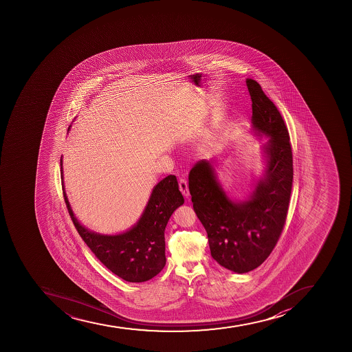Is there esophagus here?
<instances>
[{
	"label": "esophagus",
	"instance_id": "esophagus-1",
	"mask_svg": "<svg viewBox=\"0 0 352 352\" xmlns=\"http://www.w3.org/2000/svg\"><path fill=\"white\" fill-rule=\"evenodd\" d=\"M179 189H180L181 192H182V195L186 198L189 197V188H188V182L186 179L181 177L180 180H179Z\"/></svg>",
	"mask_w": 352,
	"mask_h": 352
}]
</instances>
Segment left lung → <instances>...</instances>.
Segmentation results:
<instances>
[{
    "instance_id": "8db88e82",
    "label": "left lung",
    "mask_w": 352,
    "mask_h": 352,
    "mask_svg": "<svg viewBox=\"0 0 352 352\" xmlns=\"http://www.w3.org/2000/svg\"><path fill=\"white\" fill-rule=\"evenodd\" d=\"M252 100V124L265 144L267 168L249 199L233 201L216 179L212 163L200 160L189 173L193 209L208 235L214 260L237 274L261 265L283 233L293 187V152L289 133L277 107L261 85L246 80Z\"/></svg>"
}]
</instances>
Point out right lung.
I'll list each match as a JSON object with an SVG mask.
<instances>
[{"mask_svg":"<svg viewBox=\"0 0 352 352\" xmlns=\"http://www.w3.org/2000/svg\"><path fill=\"white\" fill-rule=\"evenodd\" d=\"M60 177L63 180L62 160ZM63 196L75 228L94 255L112 274L129 283H143L164 267V230L168 219L184 204L175 175H168L153 189L143 215L133 228L118 235H101L83 228L74 217L64 191Z\"/></svg>","mask_w":352,"mask_h":352,"instance_id":"add662e5","label":"right lung"}]
</instances>
